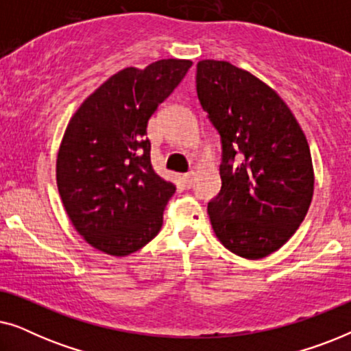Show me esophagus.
I'll return each instance as SVG.
<instances>
[{"instance_id": "esophagus-1", "label": "esophagus", "mask_w": 351, "mask_h": 351, "mask_svg": "<svg viewBox=\"0 0 351 351\" xmlns=\"http://www.w3.org/2000/svg\"><path fill=\"white\" fill-rule=\"evenodd\" d=\"M193 177H195V172L193 171L186 172V174L184 176V182H185L186 186H191V184H193Z\"/></svg>"}]
</instances>
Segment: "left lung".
<instances>
[{
  "label": "left lung",
  "instance_id": "left-lung-1",
  "mask_svg": "<svg viewBox=\"0 0 351 351\" xmlns=\"http://www.w3.org/2000/svg\"><path fill=\"white\" fill-rule=\"evenodd\" d=\"M196 93L222 147V186L208 203L214 232L239 257H267L310 208L308 142L280 95L228 62L199 60Z\"/></svg>",
  "mask_w": 351,
  "mask_h": 351
}]
</instances>
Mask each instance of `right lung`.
Here are the masks:
<instances>
[{"mask_svg":"<svg viewBox=\"0 0 351 351\" xmlns=\"http://www.w3.org/2000/svg\"><path fill=\"white\" fill-rule=\"evenodd\" d=\"M190 66V60L165 59L118 71L66 126L57 186L71 223L99 251L128 256L160 232L176 185L153 169L147 124Z\"/></svg>","mask_w":351,"mask_h":351,"instance_id":"obj_1","label":"right lung"}]
</instances>
